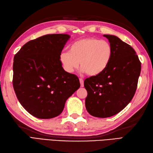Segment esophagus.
Listing matches in <instances>:
<instances>
[{"label": "esophagus", "instance_id": "obj_1", "mask_svg": "<svg viewBox=\"0 0 153 153\" xmlns=\"http://www.w3.org/2000/svg\"><path fill=\"white\" fill-rule=\"evenodd\" d=\"M79 82H80V85L81 87H83L84 86V82H83V79L82 78H79Z\"/></svg>", "mask_w": 153, "mask_h": 153}]
</instances>
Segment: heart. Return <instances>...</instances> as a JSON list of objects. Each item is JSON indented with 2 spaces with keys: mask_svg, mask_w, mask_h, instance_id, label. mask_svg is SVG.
<instances>
[{
  "mask_svg": "<svg viewBox=\"0 0 153 153\" xmlns=\"http://www.w3.org/2000/svg\"><path fill=\"white\" fill-rule=\"evenodd\" d=\"M112 47L109 42L95 37H87L71 43L68 52L60 56L63 67L72 72L79 66L82 72L89 76H97L105 71L111 61Z\"/></svg>",
  "mask_w": 153,
  "mask_h": 153,
  "instance_id": "obj_1",
  "label": "heart"
}]
</instances>
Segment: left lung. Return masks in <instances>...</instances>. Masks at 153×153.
<instances>
[{"instance_id": "8db88e82", "label": "left lung", "mask_w": 153, "mask_h": 153, "mask_svg": "<svg viewBox=\"0 0 153 153\" xmlns=\"http://www.w3.org/2000/svg\"><path fill=\"white\" fill-rule=\"evenodd\" d=\"M112 47L113 55L106 69L84 81L87 91L85 107L91 115L108 118L130 102L137 89L141 62L130 45L112 35H104Z\"/></svg>"}]
</instances>
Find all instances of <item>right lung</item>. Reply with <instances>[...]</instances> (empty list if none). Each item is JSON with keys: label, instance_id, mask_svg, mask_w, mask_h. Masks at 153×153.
<instances>
[{"label": "right lung", "instance_id": "1", "mask_svg": "<svg viewBox=\"0 0 153 153\" xmlns=\"http://www.w3.org/2000/svg\"><path fill=\"white\" fill-rule=\"evenodd\" d=\"M70 37L43 35L27 42L14 56L12 83L16 97L37 118L60 115L66 100L80 87L78 77L65 71L60 59Z\"/></svg>", "mask_w": 153, "mask_h": 153}]
</instances>
